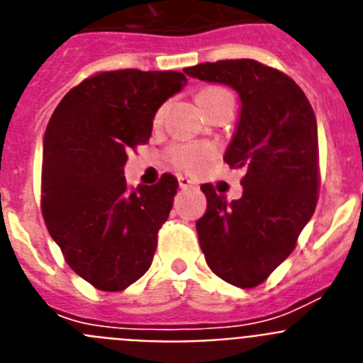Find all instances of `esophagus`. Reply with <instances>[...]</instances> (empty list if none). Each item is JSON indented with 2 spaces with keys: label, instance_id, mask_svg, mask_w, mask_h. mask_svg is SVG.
I'll list each match as a JSON object with an SVG mask.
<instances>
[{
  "label": "esophagus",
  "instance_id": "obj_1",
  "mask_svg": "<svg viewBox=\"0 0 363 363\" xmlns=\"http://www.w3.org/2000/svg\"><path fill=\"white\" fill-rule=\"evenodd\" d=\"M178 184H179V189H191V187H194V185H196L194 182H192V179L185 178V176H179Z\"/></svg>",
  "mask_w": 363,
  "mask_h": 363
}]
</instances>
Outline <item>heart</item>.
<instances>
[{
	"mask_svg": "<svg viewBox=\"0 0 363 363\" xmlns=\"http://www.w3.org/2000/svg\"><path fill=\"white\" fill-rule=\"evenodd\" d=\"M233 98L230 92L227 89L220 85H211L203 86L200 92H198V101H200L201 107L207 111L209 107H213L214 104H218L220 99ZM163 108H160L158 114L154 116V123H158L162 120ZM169 158L174 163L178 169L185 172H198L201 171L211 160L214 158V147L207 145V143H178V145L171 147L169 150Z\"/></svg>",
	"mask_w": 363,
	"mask_h": 363,
	"instance_id": "b5f03b06",
	"label": "heart"
}]
</instances>
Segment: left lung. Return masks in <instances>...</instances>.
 <instances>
[{"mask_svg":"<svg viewBox=\"0 0 363 363\" xmlns=\"http://www.w3.org/2000/svg\"><path fill=\"white\" fill-rule=\"evenodd\" d=\"M185 74L233 86L242 99L240 123L223 162L245 169L240 200L201 185L207 211L196 221L211 271L251 289L296 247L318 201V129L309 99L278 69L256 60H221Z\"/></svg>","mask_w":363,"mask_h":363,"instance_id":"obj_1","label":"left lung"}]
</instances>
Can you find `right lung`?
<instances>
[{
    "label": "right lung",
    "instance_id": "obj_1",
    "mask_svg": "<svg viewBox=\"0 0 363 363\" xmlns=\"http://www.w3.org/2000/svg\"><path fill=\"white\" fill-rule=\"evenodd\" d=\"M187 83L176 70L98 72L70 89L43 140L41 211L50 236L78 277L116 293L152 264L158 230L178 179L130 189L127 152L145 145L154 114Z\"/></svg>",
    "mask_w": 363,
    "mask_h": 363
}]
</instances>
